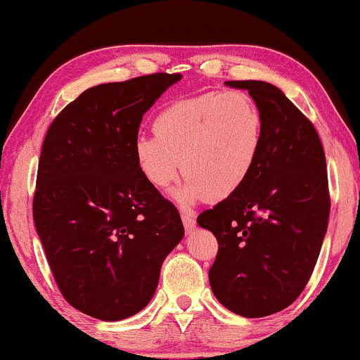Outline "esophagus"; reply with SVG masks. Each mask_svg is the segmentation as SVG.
I'll use <instances>...</instances> for the list:
<instances>
[{
	"instance_id": "obj_1",
	"label": "esophagus",
	"mask_w": 360,
	"mask_h": 360,
	"mask_svg": "<svg viewBox=\"0 0 360 360\" xmlns=\"http://www.w3.org/2000/svg\"><path fill=\"white\" fill-rule=\"evenodd\" d=\"M181 221H184V226H185V231L186 234H191L196 228V221L193 216L190 213H181Z\"/></svg>"
}]
</instances>
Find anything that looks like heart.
Segmentation results:
<instances>
[{"instance_id": "obj_1", "label": "heart", "mask_w": 360, "mask_h": 360, "mask_svg": "<svg viewBox=\"0 0 360 360\" xmlns=\"http://www.w3.org/2000/svg\"><path fill=\"white\" fill-rule=\"evenodd\" d=\"M265 120L249 93L211 91L180 98L154 120L155 136H137V169L164 190L184 174L176 191L184 205L221 201L234 195L252 174L264 144Z\"/></svg>"}]
</instances>
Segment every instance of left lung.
<instances>
[{"mask_svg": "<svg viewBox=\"0 0 360 360\" xmlns=\"http://www.w3.org/2000/svg\"><path fill=\"white\" fill-rule=\"evenodd\" d=\"M226 85L248 90L262 110L264 144L248 181L196 221L218 239L214 297L236 314L262 318L290 307L316 265L331 210L326 157L311 121L277 86Z\"/></svg>", "mask_w": 360, "mask_h": 360, "instance_id": "obj_1", "label": "left lung"}]
</instances>
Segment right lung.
I'll list each match as a JSON object with an SVG mask.
<instances>
[{"label": "right lung", "mask_w": 360, "mask_h": 360, "mask_svg": "<svg viewBox=\"0 0 360 360\" xmlns=\"http://www.w3.org/2000/svg\"><path fill=\"white\" fill-rule=\"evenodd\" d=\"M180 73L103 83L49 127L32 216L63 298L88 316L120 321L154 297L160 267L184 238L180 214L137 169L144 112Z\"/></svg>", "instance_id": "right-lung-1"}]
</instances>
